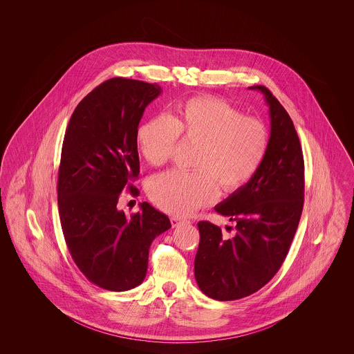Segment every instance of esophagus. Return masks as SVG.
I'll return each mask as SVG.
<instances>
[{
  "label": "esophagus",
  "mask_w": 354,
  "mask_h": 354,
  "mask_svg": "<svg viewBox=\"0 0 354 354\" xmlns=\"http://www.w3.org/2000/svg\"><path fill=\"white\" fill-rule=\"evenodd\" d=\"M187 223H189V221H188V220L182 219V218H178V216H172V218H171L172 227H179L180 224H187Z\"/></svg>",
  "instance_id": "esophagus-1"
}]
</instances>
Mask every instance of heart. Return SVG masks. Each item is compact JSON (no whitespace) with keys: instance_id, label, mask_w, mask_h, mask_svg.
Here are the masks:
<instances>
[{"instance_id":"obj_1","label":"heart","mask_w":354,"mask_h":354,"mask_svg":"<svg viewBox=\"0 0 354 354\" xmlns=\"http://www.w3.org/2000/svg\"><path fill=\"white\" fill-rule=\"evenodd\" d=\"M136 146L153 167L172 158L179 138L198 145L192 172L169 171L153 176L147 192L162 211L183 216L208 205L223 192L231 194L251 182L270 146L261 119L244 115L230 102L194 97L179 103L169 117H155L136 129Z\"/></svg>"}]
</instances>
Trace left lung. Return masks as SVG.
<instances>
[{"mask_svg":"<svg viewBox=\"0 0 354 354\" xmlns=\"http://www.w3.org/2000/svg\"><path fill=\"white\" fill-rule=\"evenodd\" d=\"M270 106L268 151L260 169L241 189L215 207L235 223V235L223 237L209 221H199L195 279L203 293L219 301L247 297L266 286L286 260L301 218L304 156L299 135L281 103L266 86Z\"/></svg>","mask_w":354,"mask_h":354,"instance_id":"left-lung-1","label":"left lung"}]
</instances>
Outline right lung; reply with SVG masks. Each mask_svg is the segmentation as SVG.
Wrapping results in <instances>:
<instances>
[{
	"label": "right lung",
	"mask_w": 354,
	"mask_h": 354,
	"mask_svg": "<svg viewBox=\"0 0 354 354\" xmlns=\"http://www.w3.org/2000/svg\"><path fill=\"white\" fill-rule=\"evenodd\" d=\"M162 88L111 78L75 107L64 138L58 169V209L75 266L93 284L122 292L146 276L152 240L171 228L149 203L130 219L117 208L122 191L133 196L139 175L136 129Z\"/></svg>",
	"instance_id": "add662e5"
}]
</instances>
